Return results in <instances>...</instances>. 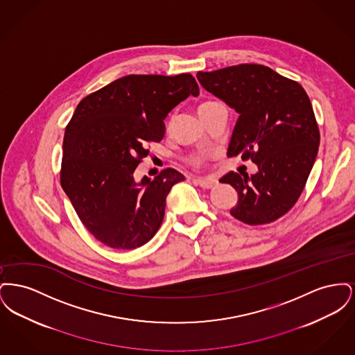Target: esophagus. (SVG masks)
<instances>
[{"instance_id":"34e87169","label":"esophagus","mask_w":355,"mask_h":355,"mask_svg":"<svg viewBox=\"0 0 355 355\" xmlns=\"http://www.w3.org/2000/svg\"><path fill=\"white\" fill-rule=\"evenodd\" d=\"M193 182L196 185H200L202 189H213L218 185V182L216 180H210V178H196L193 180Z\"/></svg>"}]
</instances>
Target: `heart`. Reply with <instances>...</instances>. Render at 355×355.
<instances>
[{"label": "heart", "mask_w": 355, "mask_h": 355, "mask_svg": "<svg viewBox=\"0 0 355 355\" xmlns=\"http://www.w3.org/2000/svg\"><path fill=\"white\" fill-rule=\"evenodd\" d=\"M211 103H214V102H205L202 103L200 107H203V106H207V105H211ZM190 162L193 164V165H201V162H202V155H194V157H191L190 158Z\"/></svg>", "instance_id": "b5f03b06"}]
</instances>
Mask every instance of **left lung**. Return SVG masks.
<instances>
[{"mask_svg":"<svg viewBox=\"0 0 355 355\" xmlns=\"http://www.w3.org/2000/svg\"><path fill=\"white\" fill-rule=\"evenodd\" d=\"M197 78L239 114L227 157L258 166L252 177L230 171L220 178L238 193L230 214L248 225L285 216L304 191L321 138L304 87L257 64L198 71Z\"/></svg>","mask_w":355,"mask_h":355,"instance_id":"obj_1","label":"left lung"}]
</instances>
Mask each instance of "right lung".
<instances>
[{"label": "right lung", "mask_w": 355, "mask_h": 355, "mask_svg": "<svg viewBox=\"0 0 355 355\" xmlns=\"http://www.w3.org/2000/svg\"><path fill=\"white\" fill-rule=\"evenodd\" d=\"M200 87L189 73L130 74L86 96L67 126L61 186L90 234L103 245L132 250L159 229L170 189L185 177L162 170L135 180L148 144L165 135V119Z\"/></svg>", "instance_id": "obj_1"}]
</instances>
